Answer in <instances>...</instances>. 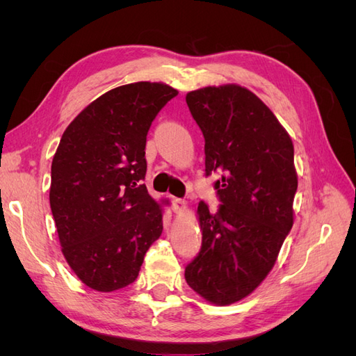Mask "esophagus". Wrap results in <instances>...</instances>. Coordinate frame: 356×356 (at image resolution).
<instances>
[{"instance_id": "1", "label": "esophagus", "mask_w": 356, "mask_h": 356, "mask_svg": "<svg viewBox=\"0 0 356 356\" xmlns=\"http://www.w3.org/2000/svg\"><path fill=\"white\" fill-rule=\"evenodd\" d=\"M170 202H172V211H174L175 213H181L182 211H186V208H187V202L184 199L172 197Z\"/></svg>"}]
</instances>
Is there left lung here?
<instances>
[{
    "mask_svg": "<svg viewBox=\"0 0 356 356\" xmlns=\"http://www.w3.org/2000/svg\"><path fill=\"white\" fill-rule=\"evenodd\" d=\"M204 138V172L218 211L203 200L197 213L202 248L186 267V281L213 305L250 296L272 270L294 222V147L266 104L245 88L225 84L186 96Z\"/></svg>",
    "mask_w": 356,
    "mask_h": 356,
    "instance_id": "obj_1",
    "label": "left lung"
}]
</instances>
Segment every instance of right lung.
Listing matches in <instances>:
<instances>
[{
  "instance_id": "add662e5",
  "label": "right lung",
  "mask_w": 356,
  "mask_h": 356,
  "mask_svg": "<svg viewBox=\"0 0 356 356\" xmlns=\"http://www.w3.org/2000/svg\"><path fill=\"white\" fill-rule=\"evenodd\" d=\"M178 92L139 81L104 93L74 118L51 161L50 208L62 252L101 293L135 282L163 230L145 184L147 134Z\"/></svg>"
}]
</instances>
